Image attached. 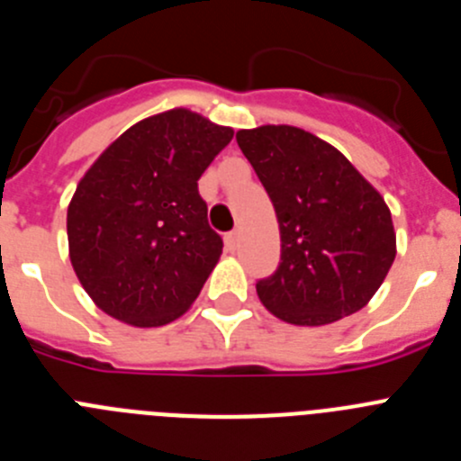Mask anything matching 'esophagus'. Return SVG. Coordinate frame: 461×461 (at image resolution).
<instances>
[{"label":"esophagus","instance_id":"esophagus-1","mask_svg":"<svg viewBox=\"0 0 461 461\" xmlns=\"http://www.w3.org/2000/svg\"><path fill=\"white\" fill-rule=\"evenodd\" d=\"M238 238H240V235L235 233V230H233V233H228L226 238H223V242H226V249H228V251H235V249H238Z\"/></svg>","mask_w":461,"mask_h":461}]
</instances>
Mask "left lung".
Segmentation results:
<instances>
[{"instance_id": "8db88e82", "label": "left lung", "mask_w": 461, "mask_h": 461, "mask_svg": "<svg viewBox=\"0 0 461 461\" xmlns=\"http://www.w3.org/2000/svg\"><path fill=\"white\" fill-rule=\"evenodd\" d=\"M276 212L281 263L256 284L291 325H328L360 312L397 254L383 195L330 142L288 124L238 131Z\"/></svg>"}]
</instances>
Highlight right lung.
Masks as SVG:
<instances>
[{
  "label": "right lung",
  "instance_id": "right-lung-1",
  "mask_svg": "<svg viewBox=\"0 0 461 461\" xmlns=\"http://www.w3.org/2000/svg\"><path fill=\"white\" fill-rule=\"evenodd\" d=\"M230 138V126L173 108L136 122L89 166L67 235L76 276L101 312L158 328L194 304L223 249L198 180Z\"/></svg>",
  "mask_w": 461,
  "mask_h": 461
}]
</instances>
